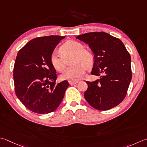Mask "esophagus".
<instances>
[{"label": "esophagus", "instance_id": "34e87169", "mask_svg": "<svg viewBox=\"0 0 147 147\" xmlns=\"http://www.w3.org/2000/svg\"><path fill=\"white\" fill-rule=\"evenodd\" d=\"M78 83V81H69V83L70 85H73L74 84H76Z\"/></svg>", "mask_w": 147, "mask_h": 147}]
</instances>
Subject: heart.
<instances>
[{
  "mask_svg": "<svg viewBox=\"0 0 147 147\" xmlns=\"http://www.w3.org/2000/svg\"><path fill=\"white\" fill-rule=\"evenodd\" d=\"M83 46L77 41H68L59 48L60 55L56 51L51 53L50 62L53 67L59 72L64 71L67 65V60L72 56L71 64L60 76L64 80L77 81L81 79L85 73L87 68H90L94 64L92 55L88 50L83 49Z\"/></svg>",
  "mask_w": 147,
  "mask_h": 147,
  "instance_id": "b5f03b06",
  "label": "heart"
}]
</instances>
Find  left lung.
<instances>
[{
	"instance_id": "left-lung-1",
	"label": "left lung",
	"mask_w": 147,
	"mask_h": 147,
	"mask_svg": "<svg viewBox=\"0 0 147 147\" xmlns=\"http://www.w3.org/2000/svg\"><path fill=\"white\" fill-rule=\"evenodd\" d=\"M94 54L91 74L99 80L86 82L84 97L99 110H108L125 98L132 78L131 56L119 39L106 32H88L76 37Z\"/></svg>"
}]
</instances>
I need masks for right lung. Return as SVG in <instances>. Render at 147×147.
Here are the masks:
<instances>
[{
	"label": "right lung",
	"instance_id": "1",
	"mask_svg": "<svg viewBox=\"0 0 147 147\" xmlns=\"http://www.w3.org/2000/svg\"><path fill=\"white\" fill-rule=\"evenodd\" d=\"M64 38L59 36L36 37L17 54L13 71L15 93L32 111L51 113L64 98L69 83L66 80L56 83V70L51 64L50 56Z\"/></svg>",
	"mask_w": 147,
	"mask_h": 147
}]
</instances>
